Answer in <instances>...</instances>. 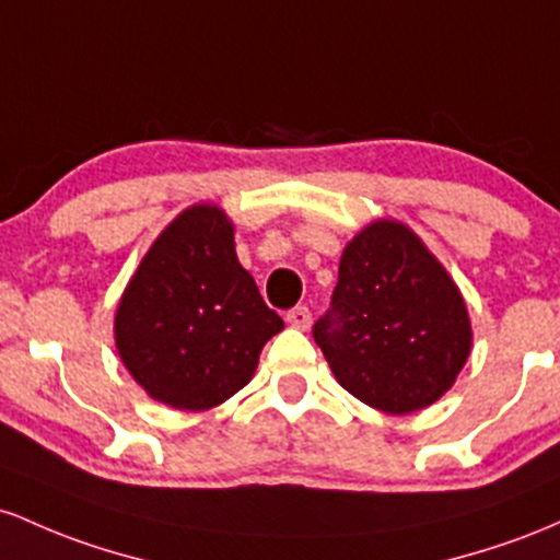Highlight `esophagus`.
Masks as SVG:
<instances>
[{
  "mask_svg": "<svg viewBox=\"0 0 560 560\" xmlns=\"http://www.w3.org/2000/svg\"><path fill=\"white\" fill-rule=\"evenodd\" d=\"M288 325H291V328H296V330H310V325H312V312L306 310V306H296V310H291L288 312Z\"/></svg>",
  "mask_w": 560,
  "mask_h": 560,
  "instance_id": "34e87169",
  "label": "esophagus"
}]
</instances>
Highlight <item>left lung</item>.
Segmentation results:
<instances>
[{
	"label": "left lung",
	"mask_w": 560,
	"mask_h": 560,
	"mask_svg": "<svg viewBox=\"0 0 560 560\" xmlns=\"http://www.w3.org/2000/svg\"><path fill=\"white\" fill-rule=\"evenodd\" d=\"M312 332L336 381L388 416L442 399L474 347L460 288L397 219H375L347 243L332 310Z\"/></svg>",
	"instance_id": "obj_1"
}]
</instances>
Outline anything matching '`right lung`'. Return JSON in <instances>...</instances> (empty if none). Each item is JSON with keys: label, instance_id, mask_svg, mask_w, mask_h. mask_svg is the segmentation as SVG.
Here are the masks:
<instances>
[{"label": "right lung", "instance_id": "obj_1", "mask_svg": "<svg viewBox=\"0 0 560 560\" xmlns=\"http://www.w3.org/2000/svg\"><path fill=\"white\" fill-rule=\"evenodd\" d=\"M282 328L237 261L232 219L196 203L142 256L116 306L113 338L150 399L200 412L254 378L264 343Z\"/></svg>", "mask_w": 560, "mask_h": 560}]
</instances>
